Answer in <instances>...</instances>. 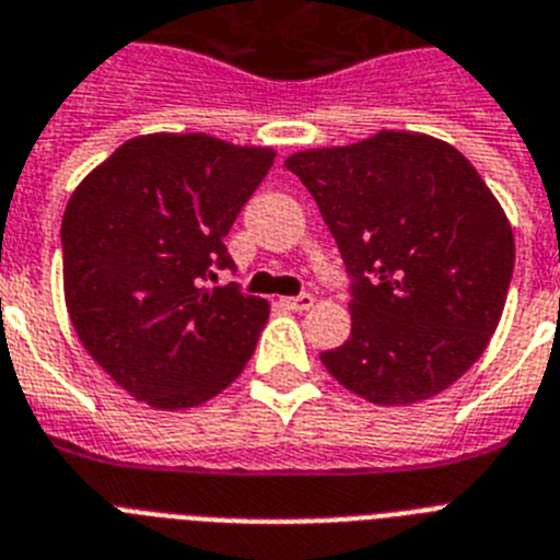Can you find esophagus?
<instances>
[{
	"mask_svg": "<svg viewBox=\"0 0 560 560\" xmlns=\"http://www.w3.org/2000/svg\"><path fill=\"white\" fill-rule=\"evenodd\" d=\"M284 302V307H290V311H311L313 307V299L311 293H302V295H290V299H281Z\"/></svg>",
	"mask_w": 560,
	"mask_h": 560,
	"instance_id": "34e87169",
	"label": "esophagus"
}]
</instances>
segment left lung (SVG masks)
Listing matches in <instances>:
<instances>
[{"mask_svg": "<svg viewBox=\"0 0 560 560\" xmlns=\"http://www.w3.org/2000/svg\"><path fill=\"white\" fill-rule=\"evenodd\" d=\"M351 276V336L322 353L336 383L411 406L475 365L506 304L515 235L466 158L420 131H376L284 161Z\"/></svg>", "mask_w": 560, "mask_h": 560, "instance_id": "left-lung-1", "label": "left lung"}]
</instances>
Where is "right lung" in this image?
I'll return each mask as SVG.
<instances>
[{
  "label": "right lung",
  "mask_w": 560,
  "mask_h": 560,
  "mask_svg": "<svg viewBox=\"0 0 560 560\" xmlns=\"http://www.w3.org/2000/svg\"><path fill=\"white\" fill-rule=\"evenodd\" d=\"M272 149L140 135L77 186L62 215L66 307L91 359L131 397L180 411L244 371L270 304L235 284L224 238Z\"/></svg>",
  "instance_id": "obj_1"
}]
</instances>
